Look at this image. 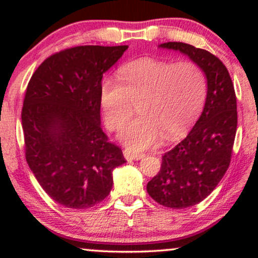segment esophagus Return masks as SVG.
<instances>
[{"label":"esophagus","instance_id":"esophagus-1","mask_svg":"<svg viewBox=\"0 0 258 258\" xmlns=\"http://www.w3.org/2000/svg\"><path fill=\"white\" fill-rule=\"evenodd\" d=\"M123 156L127 161H132V160H141L144 158V154L142 153H137V152H132L130 149H125L123 150Z\"/></svg>","mask_w":258,"mask_h":258}]
</instances>
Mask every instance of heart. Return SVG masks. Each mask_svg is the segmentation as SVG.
<instances>
[{
	"mask_svg": "<svg viewBox=\"0 0 258 258\" xmlns=\"http://www.w3.org/2000/svg\"><path fill=\"white\" fill-rule=\"evenodd\" d=\"M120 80L106 76L99 86V102L109 130L120 128L137 103L139 115L119 137L133 150H143L161 139H174L190 128L203 111L207 80L199 64L142 58L125 64Z\"/></svg>",
	"mask_w": 258,
	"mask_h": 258,
	"instance_id": "obj_1",
	"label": "heart"
}]
</instances>
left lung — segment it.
Returning a JSON list of instances; mask_svg holds the SVG:
<instances>
[{"label":"left lung","instance_id":"obj_1","mask_svg":"<svg viewBox=\"0 0 258 258\" xmlns=\"http://www.w3.org/2000/svg\"><path fill=\"white\" fill-rule=\"evenodd\" d=\"M159 47L188 55L200 65L207 80L199 120L180 143L165 153L159 173L147 184L156 203L180 210L209 197L229 166L238 125L236 97L229 73L216 55L183 42Z\"/></svg>","mask_w":258,"mask_h":258}]
</instances>
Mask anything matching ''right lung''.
<instances>
[{"label": "right lung", "instance_id": "obj_1", "mask_svg": "<svg viewBox=\"0 0 258 258\" xmlns=\"http://www.w3.org/2000/svg\"><path fill=\"white\" fill-rule=\"evenodd\" d=\"M128 46H79L47 58L31 76L22 110L25 156L37 182L69 209H90L112 188L122 150L100 127L103 74Z\"/></svg>", "mask_w": 258, "mask_h": 258}]
</instances>
